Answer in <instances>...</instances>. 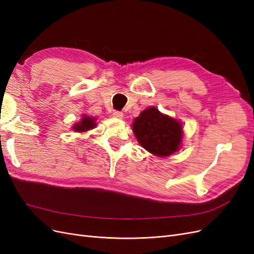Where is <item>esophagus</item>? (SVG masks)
I'll use <instances>...</instances> for the list:
<instances>
[{
    "mask_svg": "<svg viewBox=\"0 0 254 254\" xmlns=\"http://www.w3.org/2000/svg\"><path fill=\"white\" fill-rule=\"evenodd\" d=\"M113 115H114V118H118V119H122L123 117H124V114H123L122 111H114Z\"/></svg>",
    "mask_w": 254,
    "mask_h": 254,
    "instance_id": "esophagus-1",
    "label": "esophagus"
}]
</instances>
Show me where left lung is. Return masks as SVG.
Instances as JSON below:
<instances>
[{"mask_svg": "<svg viewBox=\"0 0 254 254\" xmlns=\"http://www.w3.org/2000/svg\"><path fill=\"white\" fill-rule=\"evenodd\" d=\"M132 130L142 147L158 157L178 151L182 142V125L177 120L150 107L134 119Z\"/></svg>", "mask_w": 254, "mask_h": 254, "instance_id": "left-lung-1", "label": "left lung"}]
</instances>
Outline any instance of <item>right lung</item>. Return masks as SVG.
<instances>
[{
	"instance_id": "right-lung-1",
	"label": "right lung",
	"mask_w": 254,
	"mask_h": 254,
	"mask_svg": "<svg viewBox=\"0 0 254 254\" xmlns=\"http://www.w3.org/2000/svg\"><path fill=\"white\" fill-rule=\"evenodd\" d=\"M95 121H96L95 118H91L89 115L84 114L81 121L73 126V129L76 132H86L88 130L94 128L96 126Z\"/></svg>"
}]
</instances>
